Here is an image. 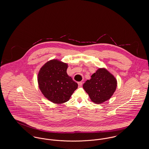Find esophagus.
Returning <instances> with one entry per match:
<instances>
[{
	"label": "esophagus",
	"instance_id": "1",
	"mask_svg": "<svg viewBox=\"0 0 149 149\" xmlns=\"http://www.w3.org/2000/svg\"><path fill=\"white\" fill-rule=\"evenodd\" d=\"M78 85H79V87L81 86H82V85H83V83H82L81 81H79V82H78Z\"/></svg>",
	"mask_w": 149,
	"mask_h": 149
}]
</instances>
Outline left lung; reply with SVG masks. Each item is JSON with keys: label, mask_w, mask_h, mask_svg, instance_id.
Instances as JSON below:
<instances>
[{"label": "left lung", "mask_w": 149, "mask_h": 149, "mask_svg": "<svg viewBox=\"0 0 149 149\" xmlns=\"http://www.w3.org/2000/svg\"><path fill=\"white\" fill-rule=\"evenodd\" d=\"M117 80L104 68H99L83 84V88L94 103L101 104L110 99L117 88Z\"/></svg>", "instance_id": "8db88e82"}]
</instances>
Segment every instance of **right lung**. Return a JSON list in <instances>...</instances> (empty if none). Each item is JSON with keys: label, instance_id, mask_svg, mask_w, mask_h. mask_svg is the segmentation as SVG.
<instances>
[{"label": "right lung", "instance_id": "right-lung-1", "mask_svg": "<svg viewBox=\"0 0 149 149\" xmlns=\"http://www.w3.org/2000/svg\"><path fill=\"white\" fill-rule=\"evenodd\" d=\"M68 64L51 60L45 64L38 74V83L43 95L51 102L62 104L68 101L78 84L69 77Z\"/></svg>", "mask_w": 149, "mask_h": 149}]
</instances>
